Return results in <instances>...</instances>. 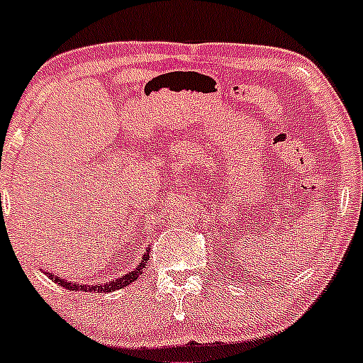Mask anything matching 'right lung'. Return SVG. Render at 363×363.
I'll return each mask as SVG.
<instances>
[{"label":"right lung","mask_w":363,"mask_h":363,"mask_svg":"<svg viewBox=\"0 0 363 363\" xmlns=\"http://www.w3.org/2000/svg\"><path fill=\"white\" fill-rule=\"evenodd\" d=\"M149 251H150V247H147L145 252H143V256H142V261H140V263L136 264L135 270H131V272H128V274L118 277V279H116V280H108V282H105V284H76V282H69L67 279H60V277H58V275L46 274V272H45V274L48 275L50 279H53L57 284H60L62 287H65V289H69V291H83V292H112V291H119V289H124V287L131 286V284H133L135 280L143 274V270H145V268L149 267V263H147V261H149V258H150Z\"/></svg>","instance_id":"add662e5"}]
</instances>
